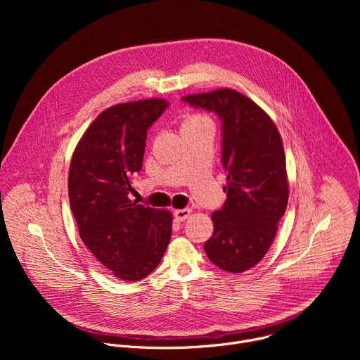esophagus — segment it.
Here are the masks:
<instances>
[{"mask_svg":"<svg viewBox=\"0 0 360 360\" xmlns=\"http://www.w3.org/2000/svg\"><path fill=\"white\" fill-rule=\"evenodd\" d=\"M189 215H191V210H188V208H185V210H176V211H174V217H175V219L176 221H185V219H188L189 218Z\"/></svg>","mask_w":360,"mask_h":360,"instance_id":"obj_1","label":"esophagus"}]
</instances>
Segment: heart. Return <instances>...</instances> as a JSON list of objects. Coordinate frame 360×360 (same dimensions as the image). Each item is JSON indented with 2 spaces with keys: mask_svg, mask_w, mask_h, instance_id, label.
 I'll return each mask as SVG.
<instances>
[{
  "mask_svg": "<svg viewBox=\"0 0 360 360\" xmlns=\"http://www.w3.org/2000/svg\"><path fill=\"white\" fill-rule=\"evenodd\" d=\"M210 122L211 121H210V118L207 115H203V114H189L181 122V132L185 131V129H189V128H195V127L203 125V124H210Z\"/></svg>",
  "mask_w": 360,
  "mask_h": 360,
  "instance_id": "b5f03b06",
  "label": "heart"
}]
</instances>
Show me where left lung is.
<instances>
[{
	"mask_svg": "<svg viewBox=\"0 0 360 360\" xmlns=\"http://www.w3.org/2000/svg\"><path fill=\"white\" fill-rule=\"evenodd\" d=\"M182 101L217 114L222 122L226 200L212 214L214 233L203 249L222 271L245 272L262 261L286 211L289 188L281 135L269 115L238 91L222 88Z\"/></svg>",
	"mask_w": 360,
	"mask_h": 360,
	"instance_id": "8db88e82",
	"label": "left lung"
}]
</instances>
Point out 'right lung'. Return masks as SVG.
Wrapping results in <instances>:
<instances>
[{
	"label": "right lung",
	"instance_id": "right-lung-1",
	"mask_svg": "<svg viewBox=\"0 0 360 360\" xmlns=\"http://www.w3.org/2000/svg\"><path fill=\"white\" fill-rule=\"evenodd\" d=\"M142 99L101 112L78 142L68 196L79 236L96 261L122 281H141L158 266L172 233V215L129 199L142 169L146 132L168 108Z\"/></svg>",
	"mask_w": 360,
	"mask_h": 360
}]
</instances>
